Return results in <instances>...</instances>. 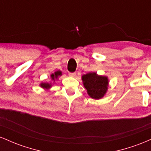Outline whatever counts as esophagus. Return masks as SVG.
<instances>
[{
  "label": "esophagus",
  "mask_w": 151,
  "mask_h": 151,
  "mask_svg": "<svg viewBox=\"0 0 151 151\" xmlns=\"http://www.w3.org/2000/svg\"><path fill=\"white\" fill-rule=\"evenodd\" d=\"M75 74H76L75 72H69V75H70V77H74Z\"/></svg>",
  "instance_id": "obj_1"
}]
</instances>
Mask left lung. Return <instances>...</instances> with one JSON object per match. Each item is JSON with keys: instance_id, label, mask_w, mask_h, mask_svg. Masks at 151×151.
I'll list each match as a JSON object with an SVG mask.
<instances>
[{"instance_id": "8db88e82", "label": "left lung", "mask_w": 151, "mask_h": 151, "mask_svg": "<svg viewBox=\"0 0 151 151\" xmlns=\"http://www.w3.org/2000/svg\"><path fill=\"white\" fill-rule=\"evenodd\" d=\"M81 79L90 97L94 99L104 97L108 89V77L98 75L96 72H89L84 74Z\"/></svg>"}]
</instances>
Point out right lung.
Returning a JSON list of instances; mask_svg holds the SVG:
<instances>
[{
  "instance_id": "right-lung-1",
  "label": "right lung",
  "mask_w": 151,
  "mask_h": 151,
  "mask_svg": "<svg viewBox=\"0 0 151 151\" xmlns=\"http://www.w3.org/2000/svg\"><path fill=\"white\" fill-rule=\"evenodd\" d=\"M61 75H62V72L61 71L58 70V71H56L55 72H54L53 74H52L51 75H50V77H51L52 80L55 81V79H58V77ZM40 86L42 88H43V89H49L50 88H51L52 83H41Z\"/></svg>"
}]
</instances>
